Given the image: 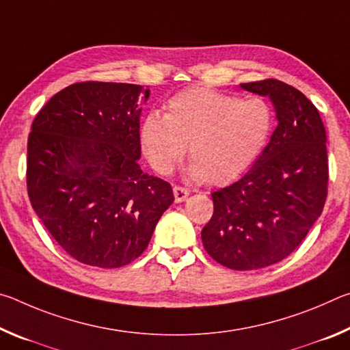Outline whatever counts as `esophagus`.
Listing matches in <instances>:
<instances>
[{"label": "esophagus", "instance_id": "esophagus-1", "mask_svg": "<svg viewBox=\"0 0 350 350\" xmlns=\"http://www.w3.org/2000/svg\"><path fill=\"white\" fill-rule=\"evenodd\" d=\"M173 193H174L176 202H183V200H187L188 194H189V191H188L187 188L179 187V185H176V187L173 188Z\"/></svg>", "mask_w": 350, "mask_h": 350}]
</instances>
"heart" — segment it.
I'll return each instance as SVG.
<instances>
[{
	"instance_id": "1",
	"label": "heart",
	"mask_w": 350,
	"mask_h": 350,
	"mask_svg": "<svg viewBox=\"0 0 350 350\" xmlns=\"http://www.w3.org/2000/svg\"><path fill=\"white\" fill-rule=\"evenodd\" d=\"M165 108V116L151 112L142 122V148L151 167L170 174L189 146V176L219 185L252 168L273 128V112L262 98L241 100L206 86L174 94Z\"/></svg>"
}]
</instances>
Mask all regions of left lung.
I'll return each mask as SVG.
<instances>
[{"mask_svg":"<svg viewBox=\"0 0 350 350\" xmlns=\"http://www.w3.org/2000/svg\"><path fill=\"white\" fill-rule=\"evenodd\" d=\"M241 88L271 100L278 126L248 173L211 193L202 242L224 267L258 270L287 258L323 213L327 137L315 105L296 88L275 79Z\"/></svg>","mask_w":350,"mask_h":350,"instance_id":"left-lung-1","label":"left lung"}]
</instances>
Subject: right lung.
Masks as SVG:
<instances>
[{"mask_svg":"<svg viewBox=\"0 0 350 350\" xmlns=\"http://www.w3.org/2000/svg\"><path fill=\"white\" fill-rule=\"evenodd\" d=\"M139 97L129 83L81 81L57 92L27 139V193L58 245L92 267L117 269L145 252L168 182L140 170Z\"/></svg>","mask_w":350,"mask_h":350,"instance_id":"right-lung-1","label":"right lung"}]
</instances>
